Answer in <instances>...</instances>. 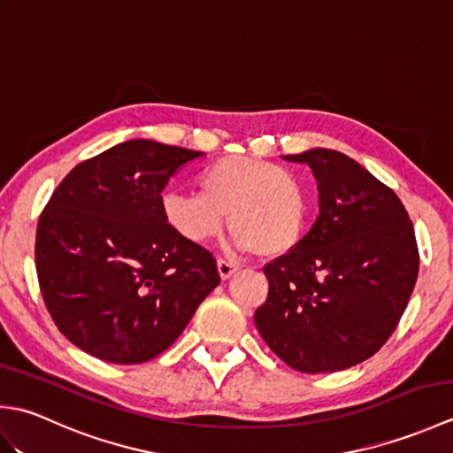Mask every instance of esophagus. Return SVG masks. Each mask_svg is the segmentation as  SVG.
Here are the masks:
<instances>
[{"instance_id": "1", "label": "esophagus", "mask_w": 453, "mask_h": 453, "mask_svg": "<svg viewBox=\"0 0 453 453\" xmlns=\"http://www.w3.org/2000/svg\"><path fill=\"white\" fill-rule=\"evenodd\" d=\"M237 271H239V265L229 263V261H226V258H218V273L221 276V280H227V278Z\"/></svg>"}]
</instances>
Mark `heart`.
<instances>
[{
  "label": "heart",
  "mask_w": 453,
  "mask_h": 453,
  "mask_svg": "<svg viewBox=\"0 0 453 453\" xmlns=\"http://www.w3.org/2000/svg\"><path fill=\"white\" fill-rule=\"evenodd\" d=\"M200 192H167L165 224L188 243L219 235L227 214L234 245L261 257H282L300 245L307 190L296 173L273 161L226 156L198 173Z\"/></svg>",
  "instance_id": "1"
}]
</instances>
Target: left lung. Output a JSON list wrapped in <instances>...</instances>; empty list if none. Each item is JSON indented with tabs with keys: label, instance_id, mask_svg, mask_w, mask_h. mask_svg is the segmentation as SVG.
Listing matches in <instances>:
<instances>
[{
	"label": "left lung",
	"instance_id": "1",
	"mask_svg": "<svg viewBox=\"0 0 453 453\" xmlns=\"http://www.w3.org/2000/svg\"><path fill=\"white\" fill-rule=\"evenodd\" d=\"M286 159L311 167L319 216L294 251L265 265L255 325L294 370H346L378 352L407 310L420 263L415 229L395 192L344 153Z\"/></svg>",
	"mask_w": 453,
	"mask_h": 453
}]
</instances>
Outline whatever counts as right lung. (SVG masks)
I'll return each instance as SVG.
<instances>
[{
	"instance_id": "right-lung-1",
	"label": "right lung",
	"mask_w": 453,
	"mask_h": 453,
	"mask_svg": "<svg viewBox=\"0 0 453 453\" xmlns=\"http://www.w3.org/2000/svg\"><path fill=\"white\" fill-rule=\"evenodd\" d=\"M151 140L122 142L75 165L36 227L46 310L95 358L142 364L167 350L219 284L216 258L165 224L161 192L200 157Z\"/></svg>"
}]
</instances>
